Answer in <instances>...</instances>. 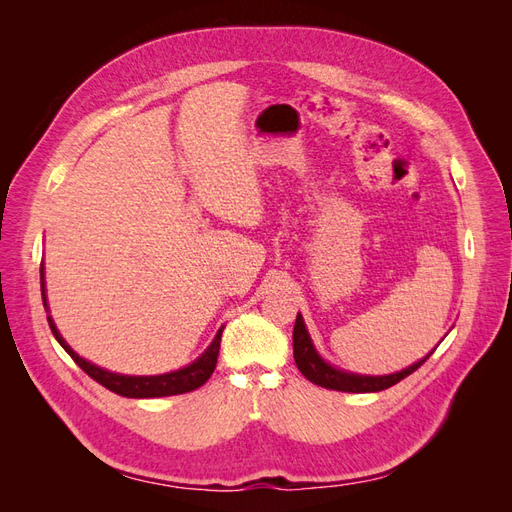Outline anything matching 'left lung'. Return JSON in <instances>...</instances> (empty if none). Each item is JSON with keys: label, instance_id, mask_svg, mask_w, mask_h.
<instances>
[{"label": "left lung", "instance_id": "left-lung-1", "mask_svg": "<svg viewBox=\"0 0 512 512\" xmlns=\"http://www.w3.org/2000/svg\"><path fill=\"white\" fill-rule=\"evenodd\" d=\"M292 348H294V363H297L301 374L318 386H324V389L331 391H344V393H378L389 389V386L397 384L399 380L408 378L412 371L421 367L431 352L423 356L421 361L412 363L410 367L395 371V374H386V376H363V374H352V371L339 369L331 363H327L318 354L314 348L312 337H309V331L305 327V320L301 314H297V320H294V331H292Z\"/></svg>", "mask_w": 512, "mask_h": 512}]
</instances>
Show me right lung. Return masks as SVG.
Returning <instances> with one entry per match:
<instances>
[{
  "label": "right lung",
  "instance_id": "obj_1",
  "mask_svg": "<svg viewBox=\"0 0 512 512\" xmlns=\"http://www.w3.org/2000/svg\"><path fill=\"white\" fill-rule=\"evenodd\" d=\"M40 288H42V303L49 312V305H46V288H44V267H40ZM49 318V327L55 335L57 342L61 344L74 363L79 365L89 378H94L96 382H100L102 386H106L108 391H113L121 397H132V399H149V397H168V395H181V393H190L196 391L198 386H203L215 369V363H218V354H220V342H222V331L224 327L215 333L213 342L209 344V348L198 356L196 361H192L190 365H185L181 369L168 371V374H158V376H126V374H115V371L102 369L94 363H89L83 356L76 354L61 333L57 331L55 322L51 316Z\"/></svg>",
  "mask_w": 512,
  "mask_h": 512
}]
</instances>
